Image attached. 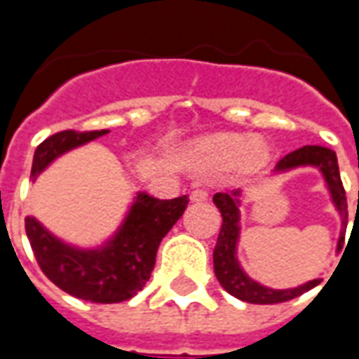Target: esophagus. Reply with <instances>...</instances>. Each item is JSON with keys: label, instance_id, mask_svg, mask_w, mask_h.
Instances as JSON below:
<instances>
[{"label": "esophagus", "instance_id": "obj_1", "mask_svg": "<svg viewBox=\"0 0 359 359\" xmlns=\"http://www.w3.org/2000/svg\"><path fill=\"white\" fill-rule=\"evenodd\" d=\"M208 192H205V190H200V188H198V190H192V194H190V200H192V202H196V203H202V202H205V200H208Z\"/></svg>", "mask_w": 359, "mask_h": 359}]
</instances>
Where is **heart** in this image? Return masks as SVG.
<instances>
[{
	"mask_svg": "<svg viewBox=\"0 0 359 359\" xmlns=\"http://www.w3.org/2000/svg\"><path fill=\"white\" fill-rule=\"evenodd\" d=\"M190 163L200 169H226L236 165L257 167L269 157L264 140L244 134L221 133L192 142L187 149Z\"/></svg>",
	"mask_w": 359,
	"mask_h": 359,
	"instance_id": "1",
	"label": "heart"
}]
</instances>
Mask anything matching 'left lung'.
<instances>
[{"label": "left lung", "instance_id": "left-lung-1", "mask_svg": "<svg viewBox=\"0 0 359 359\" xmlns=\"http://www.w3.org/2000/svg\"><path fill=\"white\" fill-rule=\"evenodd\" d=\"M300 167H313L321 172L325 180L327 192L331 196V202L340 217V236L337 242V252L342 250L344 244V233L348 225V205L344 187L340 180L339 161L337 154L323 146H304L296 149L292 154L285 156L271 175H285ZM242 192L241 188H236L233 192H217L213 196V203L217 205L223 217V225L219 231L217 244L213 250V267H215V277L225 288L226 292L233 294L234 298L250 304H280V302L292 300L300 294L308 292L313 286H317L323 278L317 277L313 280H308L300 286L294 288H271L262 283H257L256 278H252L244 271V267L238 262V242H241L242 233V217H241V205H242ZM359 200V198H358ZM359 208V202H358Z\"/></svg>", "mask_w": 359, "mask_h": 359}]
</instances>
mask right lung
<instances>
[{
  "mask_svg": "<svg viewBox=\"0 0 359 359\" xmlns=\"http://www.w3.org/2000/svg\"><path fill=\"white\" fill-rule=\"evenodd\" d=\"M107 133L63 130L50 136L36 148L30 180L36 182L55 159L71 149L86 146ZM187 203V196L159 200L136 192L121 225L95 246L65 242L32 215L25 219V226L36 262L53 285L81 300L117 304L146 286L156 265L159 242L184 213Z\"/></svg>",
  "mask_w": 359,
  "mask_h": 359,
  "instance_id": "obj_1",
  "label": "right lung"
}]
</instances>
